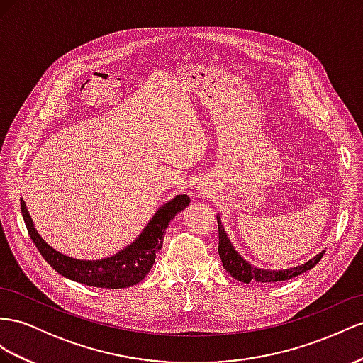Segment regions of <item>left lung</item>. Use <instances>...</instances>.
Returning <instances> with one entry per match:
<instances>
[{
    "mask_svg": "<svg viewBox=\"0 0 363 363\" xmlns=\"http://www.w3.org/2000/svg\"><path fill=\"white\" fill-rule=\"evenodd\" d=\"M218 228H219V256L222 265H224L225 270L233 276L238 281L244 282V284H250L252 281L261 282V284H274V282H281V281H288V279H293L296 276H299L305 272L311 270L314 265H318V262L322 259V256L325 255V250L320 252L318 256H314L313 259H310L308 262H305L299 267L290 268V270H261V268H256L252 264H248L245 259L240 256L235 247L231 245L230 239L227 238V233L224 231V227L220 224V218L218 216Z\"/></svg>",
    "mask_w": 363,
    "mask_h": 363,
    "instance_id": "8db88e82",
    "label": "left lung"
}]
</instances>
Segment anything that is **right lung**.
<instances>
[{"instance_id": "obj_1", "label": "right lung", "mask_w": 363, "mask_h": 363, "mask_svg": "<svg viewBox=\"0 0 363 363\" xmlns=\"http://www.w3.org/2000/svg\"><path fill=\"white\" fill-rule=\"evenodd\" d=\"M190 203L187 194H178L155 213L152 220L133 244L115 256L101 261H79L52 248L35 230L29 211L21 199V213L29 236L48 264L61 276L79 284L99 288H125L136 285L152 270L155 257L162 247L165 228L170 220Z\"/></svg>"}]
</instances>
